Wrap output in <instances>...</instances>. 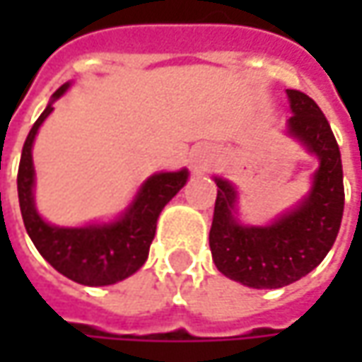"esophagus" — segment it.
Wrapping results in <instances>:
<instances>
[{
	"label": "esophagus",
	"mask_w": 362,
	"mask_h": 362,
	"mask_svg": "<svg viewBox=\"0 0 362 362\" xmlns=\"http://www.w3.org/2000/svg\"><path fill=\"white\" fill-rule=\"evenodd\" d=\"M207 163H209V159L199 160V169H205V167H207Z\"/></svg>",
	"instance_id": "esophagus-1"
}]
</instances>
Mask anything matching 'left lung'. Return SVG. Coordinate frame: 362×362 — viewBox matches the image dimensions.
I'll use <instances>...</instances> for the list:
<instances>
[{
	"mask_svg": "<svg viewBox=\"0 0 362 362\" xmlns=\"http://www.w3.org/2000/svg\"><path fill=\"white\" fill-rule=\"evenodd\" d=\"M288 129L320 159L310 195L268 228L240 226L235 191L216 179L217 197L209 247L217 270L250 288H282L313 272L339 235L344 209L342 160L325 112L308 94L288 90Z\"/></svg>",
	"mask_w": 362,
	"mask_h": 362,
	"instance_id": "1",
	"label": "left lung"
}]
</instances>
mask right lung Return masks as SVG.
I'll list each match as a JSON object with an SVG mask.
<instances>
[{
	"mask_svg": "<svg viewBox=\"0 0 362 362\" xmlns=\"http://www.w3.org/2000/svg\"><path fill=\"white\" fill-rule=\"evenodd\" d=\"M68 84L54 92L62 96ZM52 112V105L35 120L21 148L18 169V197L28 235L37 252L62 276L84 286H108L129 278L145 264L155 238L157 219L163 207L185 185L187 171L153 175L119 221L92 228H54L37 216L32 197L34 163L32 143L40 124Z\"/></svg>",
	"mask_w": 362,
	"mask_h": 362,
	"instance_id": "add662e5",
	"label": "right lung"
}]
</instances>
